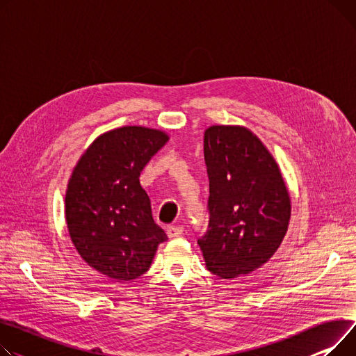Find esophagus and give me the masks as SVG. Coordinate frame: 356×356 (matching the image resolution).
Listing matches in <instances>:
<instances>
[{
	"mask_svg": "<svg viewBox=\"0 0 356 356\" xmlns=\"http://www.w3.org/2000/svg\"><path fill=\"white\" fill-rule=\"evenodd\" d=\"M181 233H183V227L181 226H169V229H168L169 238H177V236H180Z\"/></svg>",
	"mask_w": 356,
	"mask_h": 356,
	"instance_id": "esophagus-1",
	"label": "esophagus"
}]
</instances>
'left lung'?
Listing matches in <instances>:
<instances>
[{"label":"left lung","instance_id":"obj_1","mask_svg":"<svg viewBox=\"0 0 356 356\" xmlns=\"http://www.w3.org/2000/svg\"><path fill=\"white\" fill-rule=\"evenodd\" d=\"M209 226L197 243L206 268L222 279L265 265L285 238L291 197L273 156L250 130L204 131Z\"/></svg>","mask_w":356,"mask_h":356}]
</instances>
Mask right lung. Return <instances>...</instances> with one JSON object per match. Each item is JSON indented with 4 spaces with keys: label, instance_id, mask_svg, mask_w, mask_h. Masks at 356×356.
Returning a JSON list of instances; mask_svg holds the SVG:
<instances>
[{
    "label": "right lung",
    "instance_id": "1",
    "mask_svg": "<svg viewBox=\"0 0 356 356\" xmlns=\"http://www.w3.org/2000/svg\"><path fill=\"white\" fill-rule=\"evenodd\" d=\"M168 140L164 131L141 126L110 130L92 141L68 180L71 242L91 268L117 282L147 272L157 246L168 241L138 180Z\"/></svg>",
    "mask_w": 356,
    "mask_h": 356
}]
</instances>
